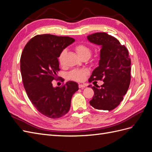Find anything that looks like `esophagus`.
I'll list each match as a JSON object with an SVG mask.
<instances>
[{
  "label": "esophagus",
  "instance_id": "obj_1",
  "mask_svg": "<svg viewBox=\"0 0 152 152\" xmlns=\"http://www.w3.org/2000/svg\"><path fill=\"white\" fill-rule=\"evenodd\" d=\"M86 86H87V85L86 84H80L79 85V88H84V87Z\"/></svg>",
  "mask_w": 152,
  "mask_h": 152
}]
</instances>
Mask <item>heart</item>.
<instances>
[{
    "instance_id": "heart-1",
    "label": "heart",
    "mask_w": 152,
    "mask_h": 152,
    "mask_svg": "<svg viewBox=\"0 0 152 152\" xmlns=\"http://www.w3.org/2000/svg\"><path fill=\"white\" fill-rule=\"evenodd\" d=\"M75 51L79 55V57L81 58L83 57H88L89 58L91 54V50L89 48L84 44H79L75 46ZM65 51H62L61 53L59 55V61L61 63H62V58ZM87 74V72L85 70H74L72 71L69 73V78L72 80H83L86 75Z\"/></svg>"
}]
</instances>
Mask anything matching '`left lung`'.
I'll return each instance as SVG.
<instances>
[{
  "label": "left lung",
  "instance_id": "1",
  "mask_svg": "<svg viewBox=\"0 0 152 152\" xmlns=\"http://www.w3.org/2000/svg\"><path fill=\"white\" fill-rule=\"evenodd\" d=\"M91 43L100 45L99 65L89 82L103 81L99 87L92 86L94 94L89 103L96 109L110 111L120 104L131 82V59L125 45L112 35L99 32L87 37Z\"/></svg>",
  "mask_w": 152,
  "mask_h": 152
}]
</instances>
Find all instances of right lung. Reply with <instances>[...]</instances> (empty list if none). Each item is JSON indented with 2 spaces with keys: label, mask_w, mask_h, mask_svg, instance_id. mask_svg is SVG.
Instances as JSON below:
<instances>
[{
  "label": "right lung",
  "mask_w": 152,
  "mask_h": 152,
  "mask_svg": "<svg viewBox=\"0 0 152 152\" xmlns=\"http://www.w3.org/2000/svg\"><path fill=\"white\" fill-rule=\"evenodd\" d=\"M74 42L69 37L38 35L30 40L21 54L20 70L27 96L40 113L50 118L68 112L72 96L79 90L73 81L61 87H54L52 84L60 70L58 58Z\"/></svg>",
  "instance_id": "right-lung-1"
}]
</instances>
